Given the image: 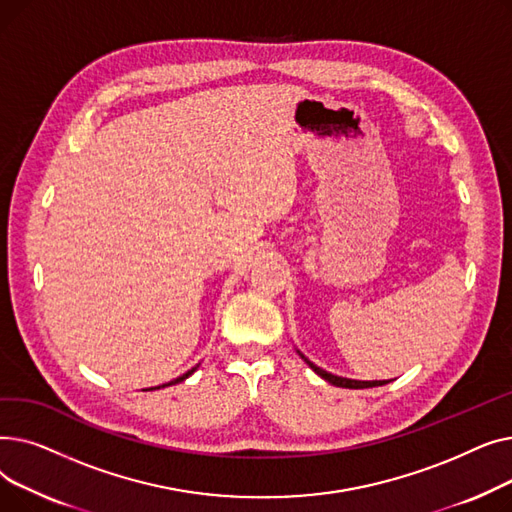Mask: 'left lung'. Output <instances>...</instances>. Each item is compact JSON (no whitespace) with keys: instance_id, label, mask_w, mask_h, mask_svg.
<instances>
[{"instance_id":"left-lung-1","label":"left lung","mask_w":512,"mask_h":512,"mask_svg":"<svg viewBox=\"0 0 512 512\" xmlns=\"http://www.w3.org/2000/svg\"><path fill=\"white\" fill-rule=\"evenodd\" d=\"M303 357V355H301ZM305 359V357H303ZM307 361V365L319 375V378H324L326 382H330V384H334V386H340V388H355V390H361V388H373V386H384V384H388V382H357V380H346V378H338V375H332V373H328V371H324V369H319L317 365H313L309 359H305Z\"/></svg>"}]
</instances>
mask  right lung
Listing matches in <instances>:
<instances>
[{"label": "right lung", "instance_id": "obj_1", "mask_svg": "<svg viewBox=\"0 0 512 512\" xmlns=\"http://www.w3.org/2000/svg\"><path fill=\"white\" fill-rule=\"evenodd\" d=\"M195 369H191V371H186L184 375H180V378H176L174 382H170V384H164V386H157V388H151V390H159V388H166V386H172V384H178V382H184L186 378H188V375H191Z\"/></svg>", "mask_w": 512, "mask_h": 512}]
</instances>
